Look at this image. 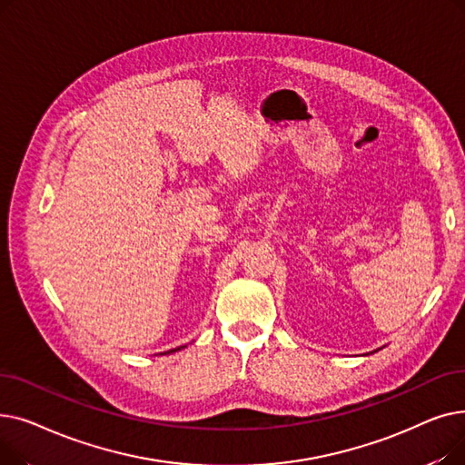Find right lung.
<instances>
[{"mask_svg": "<svg viewBox=\"0 0 465 465\" xmlns=\"http://www.w3.org/2000/svg\"><path fill=\"white\" fill-rule=\"evenodd\" d=\"M175 351H181V347H179V349H175ZM169 352H173V351H169ZM163 354H165V352H163Z\"/></svg>", "mask_w": 465, "mask_h": 465, "instance_id": "1", "label": "right lung"}]
</instances>
